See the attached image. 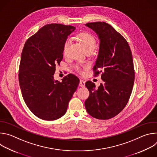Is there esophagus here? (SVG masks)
Segmentation results:
<instances>
[{
	"mask_svg": "<svg viewBox=\"0 0 157 157\" xmlns=\"http://www.w3.org/2000/svg\"><path fill=\"white\" fill-rule=\"evenodd\" d=\"M79 85L81 87H84L85 86V81L83 79H80L79 84Z\"/></svg>",
	"mask_w": 157,
	"mask_h": 157,
	"instance_id": "34e87169",
	"label": "esophagus"
}]
</instances>
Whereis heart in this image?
Wrapping results in <instances>:
<instances>
[{
	"label": "heart",
	"mask_w": 157,
	"mask_h": 157,
	"mask_svg": "<svg viewBox=\"0 0 157 157\" xmlns=\"http://www.w3.org/2000/svg\"><path fill=\"white\" fill-rule=\"evenodd\" d=\"M78 38L82 43L86 52H92L96 46V40L95 37L90 33L82 32L78 35ZM71 44V40L68 38L64 41L63 46V53L64 55H67L69 51ZM76 70L79 73L82 72V68L79 66H76Z\"/></svg>",
	"instance_id": "obj_1"
}]
</instances>
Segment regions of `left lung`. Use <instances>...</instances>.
I'll return each mask as SVG.
<instances>
[{"instance_id":"1","label":"left lung","mask_w":157,"mask_h":157,"mask_svg":"<svg viewBox=\"0 0 157 157\" xmlns=\"http://www.w3.org/2000/svg\"><path fill=\"white\" fill-rule=\"evenodd\" d=\"M86 25L93 29L100 40L93 71L94 76L102 73L104 83L96 89L94 82H86L90 94L85 107L96 119H109L124 109L131 95L135 79L132 52L124 37L105 22H91Z\"/></svg>"}]
</instances>
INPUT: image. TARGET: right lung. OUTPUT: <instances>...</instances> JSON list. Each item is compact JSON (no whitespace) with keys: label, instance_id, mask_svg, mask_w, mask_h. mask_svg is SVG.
<instances>
[{"label":"right lung","instance_id":"obj_1","mask_svg":"<svg viewBox=\"0 0 157 157\" xmlns=\"http://www.w3.org/2000/svg\"><path fill=\"white\" fill-rule=\"evenodd\" d=\"M76 28L58 24L41 27L25 42L19 66L18 81L24 100L32 113L44 121L65 114L79 83L69 74L59 82L53 76L63 59L65 40Z\"/></svg>","mask_w":157,"mask_h":157}]
</instances>
